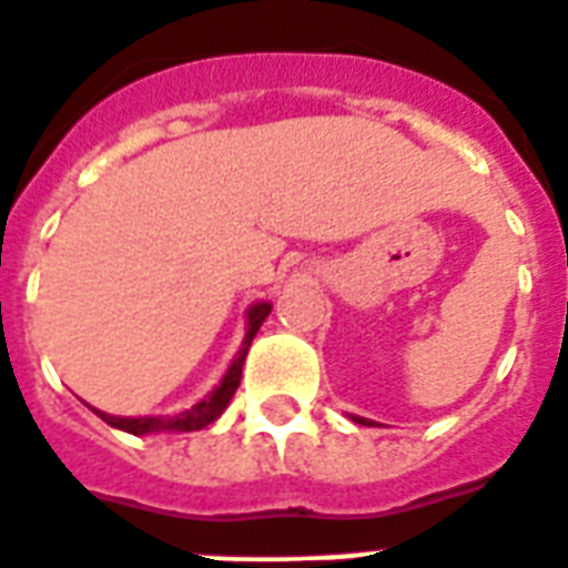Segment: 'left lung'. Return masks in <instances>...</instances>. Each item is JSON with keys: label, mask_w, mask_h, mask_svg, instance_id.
<instances>
[{"label": "left lung", "mask_w": 568, "mask_h": 568, "mask_svg": "<svg viewBox=\"0 0 568 568\" xmlns=\"http://www.w3.org/2000/svg\"><path fill=\"white\" fill-rule=\"evenodd\" d=\"M352 418H355L357 424H369V427H373V422H366V418H357V416H352Z\"/></svg>", "instance_id": "obj_1"}]
</instances>
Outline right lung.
<instances>
[{
  "label": "right lung",
  "mask_w": 568,
  "mask_h": 568,
  "mask_svg": "<svg viewBox=\"0 0 568 568\" xmlns=\"http://www.w3.org/2000/svg\"><path fill=\"white\" fill-rule=\"evenodd\" d=\"M271 306L268 303H256L251 312H247V335L245 341H242V349L240 355L233 357L231 369H227V375L222 378V384H219L216 389L211 393V398H204L202 404H195L193 409H184V413H179V416H144V418H118V416H106V413H98L100 418L106 424H112V427H118V430H126L132 433V436H146V433H164V430H175V433H190V430H202V427H207L211 422H216L219 416H222V409L231 404L233 393H236V387H240V378H242V364H245V355H247V346H251V341H254V335L260 332L262 321L268 317Z\"/></svg>",
  "instance_id": "1"
}]
</instances>
